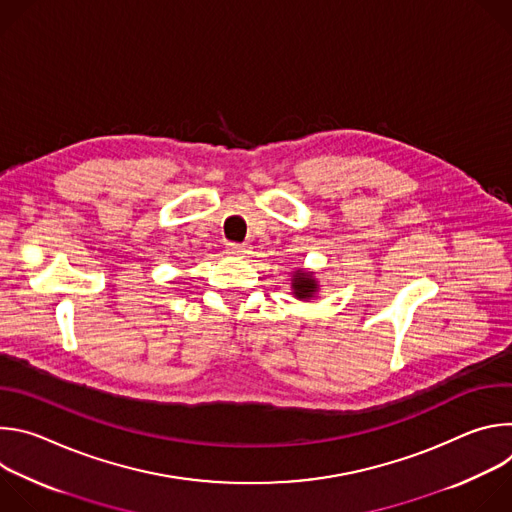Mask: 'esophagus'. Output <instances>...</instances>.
<instances>
[{
    "mask_svg": "<svg viewBox=\"0 0 512 512\" xmlns=\"http://www.w3.org/2000/svg\"><path fill=\"white\" fill-rule=\"evenodd\" d=\"M227 253L235 255V257H245L249 253V249L245 245H239V243H229L227 245Z\"/></svg>",
    "mask_w": 512,
    "mask_h": 512,
    "instance_id": "obj_1",
    "label": "esophagus"
}]
</instances>
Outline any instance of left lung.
I'll return each instance as SVG.
<instances>
[{
  "instance_id": "obj_1",
  "label": "left lung",
  "mask_w": 512,
  "mask_h": 512,
  "mask_svg": "<svg viewBox=\"0 0 512 512\" xmlns=\"http://www.w3.org/2000/svg\"><path fill=\"white\" fill-rule=\"evenodd\" d=\"M291 289H294V296L298 300H312L316 294H318V281L314 277V271H302L298 269L294 273V277H291Z\"/></svg>"
}]
</instances>
